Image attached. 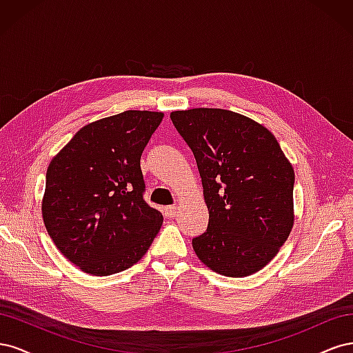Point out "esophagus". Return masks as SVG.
Listing matches in <instances>:
<instances>
[{
	"label": "esophagus",
	"mask_w": 353,
	"mask_h": 353,
	"mask_svg": "<svg viewBox=\"0 0 353 353\" xmlns=\"http://www.w3.org/2000/svg\"><path fill=\"white\" fill-rule=\"evenodd\" d=\"M178 213V206H166L165 208V215L169 218H174Z\"/></svg>",
	"instance_id": "obj_1"
}]
</instances>
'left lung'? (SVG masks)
<instances>
[{
    "label": "left lung",
    "instance_id": "1",
    "mask_svg": "<svg viewBox=\"0 0 353 353\" xmlns=\"http://www.w3.org/2000/svg\"><path fill=\"white\" fill-rule=\"evenodd\" d=\"M170 119L196 157L209 209L206 231L193 239L199 259L227 276L258 272L294 219V170L279 141L231 110H178Z\"/></svg>",
    "mask_w": 353,
    "mask_h": 353
}]
</instances>
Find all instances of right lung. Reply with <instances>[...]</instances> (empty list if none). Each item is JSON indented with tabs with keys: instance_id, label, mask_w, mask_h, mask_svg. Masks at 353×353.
<instances>
[{
	"instance_id": "1",
	"label": "right lung",
	"mask_w": 353,
	"mask_h": 353,
	"mask_svg": "<svg viewBox=\"0 0 353 353\" xmlns=\"http://www.w3.org/2000/svg\"><path fill=\"white\" fill-rule=\"evenodd\" d=\"M163 113L126 110L79 130L51 160L42 218L57 249L85 272L130 268L163 216L144 200L140 160Z\"/></svg>"
}]
</instances>
